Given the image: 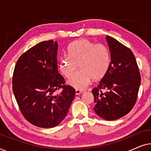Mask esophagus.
Listing matches in <instances>:
<instances>
[{
  "label": "esophagus",
  "instance_id": "1",
  "mask_svg": "<svg viewBox=\"0 0 151 151\" xmlns=\"http://www.w3.org/2000/svg\"><path fill=\"white\" fill-rule=\"evenodd\" d=\"M84 91L82 90H79V89H76V95H80V94H82V93Z\"/></svg>",
  "mask_w": 151,
  "mask_h": 151
}]
</instances>
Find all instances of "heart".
<instances>
[{"label":"heart","mask_w":151,"mask_h":151,"mask_svg":"<svg viewBox=\"0 0 151 151\" xmlns=\"http://www.w3.org/2000/svg\"><path fill=\"white\" fill-rule=\"evenodd\" d=\"M111 65V55L108 47L96 44L88 39H80L68 47V55L60 58L58 67L62 74L70 78L69 86L82 90L93 80H100L108 73ZM79 65L81 70L73 74Z\"/></svg>","instance_id":"obj_1"}]
</instances>
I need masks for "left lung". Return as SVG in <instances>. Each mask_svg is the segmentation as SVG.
I'll return each mask as SVG.
<instances>
[{
	"label": "left lung",
	"instance_id": "8db88e82",
	"mask_svg": "<svg viewBox=\"0 0 151 151\" xmlns=\"http://www.w3.org/2000/svg\"><path fill=\"white\" fill-rule=\"evenodd\" d=\"M111 55L108 73L98 87L93 88L94 111L101 118L115 120L129 113L137 101L141 82L135 55L131 49L107 36ZM105 90L104 92L101 91Z\"/></svg>",
	"mask_w": 151,
	"mask_h": 151
}]
</instances>
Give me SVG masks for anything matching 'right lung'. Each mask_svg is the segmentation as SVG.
Listing matches in <instances>:
<instances>
[{
  "mask_svg": "<svg viewBox=\"0 0 151 151\" xmlns=\"http://www.w3.org/2000/svg\"><path fill=\"white\" fill-rule=\"evenodd\" d=\"M56 41H43L18 58L14 69L13 92L27 120L41 128L56 127L69 111L76 91L65 85L58 71ZM63 88L60 94L55 90Z\"/></svg>",
  "mask_w": 151,
  "mask_h": 151,
  "instance_id": "obj_1",
  "label": "right lung"
}]
</instances>
